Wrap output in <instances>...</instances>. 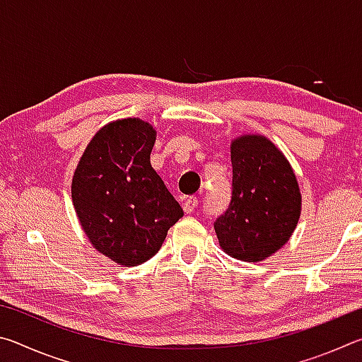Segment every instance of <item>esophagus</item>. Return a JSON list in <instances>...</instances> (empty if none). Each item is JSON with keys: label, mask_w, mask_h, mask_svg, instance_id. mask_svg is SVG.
I'll return each instance as SVG.
<instances>
[{"label": "esophagus", "mask_w": 362, "mask_h": 362, "mask_svg": "<svg viewBox=\"0 0 362 362\" xmlns=\"http://www.w3.org/2000/svg\"><path fill=\"white\" fill-rule=\"evenodd\" d=\"M196 207H198V198L196 196H189V198L183 201V211L187 214H192Z\"/></svg>", "instance_id": "obj_1"}]
</instances>
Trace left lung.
Returning a JSON list of instances; mask_svg holds the SVG:
<instances>
[{
	"label": "left lung",
	"mask_w": 362,
	"mask_h": 362,
	"mask_svg": "<svg viewBox=\"0 0 362 362\" xmlns=\"http://www.w3.org/2000/svg\"><path fill=\"white\" fill-rule=\"evenodd\" d=\"M233 192L214 223L218 244L243 262H262L291 240L302 212L296 173L272 140L244 134L231 140Z\"/></svg>",
	"instance_id": "1"
}]
</instances>
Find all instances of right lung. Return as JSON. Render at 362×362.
<instances>
[{"instance_id":"obj_1","label":"right lung","mask_w":362,"mask_h":362,"mask_svg":"<svg viewBox=\"0 0 362 362\" xmlns=\"http://www.w3.org/2000/svg\"><path fill=\"white\" fill-rule=\"evenodd\" d=\"M156 131L140 118L108 122L79 158L71 199L95 250L122 267L155 255L183 217L180 204L151 168Z\"/></svg>"}]
</instances>
